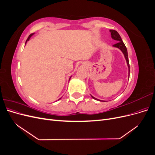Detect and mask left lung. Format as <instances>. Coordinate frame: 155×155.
Listing matches in <instances>:
<instances>
[{
	"label": "left lung",
	"instance_id": "8db88e82",
	"mask_svg": "<svg viewBox=\"0 0 155 155\" xmlns=\"http://www.w3.org/2000/svg\"><path fill=\"white\" fill-rule=\"evenodd\" d=\"M110 32L112 38L114 40H116V41H118V43H117L116 44L114 45L113 46H114V47H116V48H119L121 51H122L123 54H124L125 58V59H126V61H127V66H128V68H129V74H130V66H129V59H128L127 50V48H126V46H125V44L124 43V42H123L122 39H121L120 34H118V32H117V31L114 30H110ZM92 96V97L94 98V100H99V101H101V100H97V99H96V97H93L92 96Z\"/></svg>",
	"mask_w": 155,
	"mask_h": 155
}]
</instances>
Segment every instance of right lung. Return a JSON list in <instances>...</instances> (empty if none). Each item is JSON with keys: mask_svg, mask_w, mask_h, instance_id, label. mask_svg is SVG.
Wrapping results in <instances>:
<instances>
[{"mask_svg": "<svg viewBox=\"0 0 155 155\" xmlns=\"http://www.w3.org/2000/svg\"><path fill=\"white\" fill-rule=\"evenodd\" d=\"M34 34H30V35H29V37H28V39H27V40H26V42H27L28 41H29V39H30V37H31V36H32L33 35H34ZM70 78H71V77H70V79H69V80H70ZM61 98H60V99H61ZM60 99H59V100H60Z\"/></svg>", "mask_w": 155, "mask_h": 155, "instance_id": "right-lung-1", "label": "right lung"}]
</instances>
